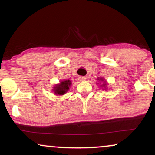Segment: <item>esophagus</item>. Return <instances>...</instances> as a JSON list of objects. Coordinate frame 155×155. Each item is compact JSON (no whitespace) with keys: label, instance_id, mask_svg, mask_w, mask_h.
I'll list each match as a JSON object with an SVG mask.
<instances>
[{"label":"esophagus","instance_id":"1","mask_svg":"<svg viewBox=\"0 0 155 155\" xmlns=\"http://www.w3.org/2000/svg\"><path fill=\"white\" fill-rule=\"evenodd\" d=\"M78 80H79L80 81L83 82V81H85V80H87V78H86V77H80L79 78H78Z\"/></svg>","mask_w":155,"mask_h":155}]
</instances>
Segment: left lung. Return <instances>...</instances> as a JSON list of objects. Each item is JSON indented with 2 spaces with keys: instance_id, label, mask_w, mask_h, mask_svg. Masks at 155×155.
I'll list each match as a JSON object with an SVG mask.
<instances>
[{
  "instance_id": "left-lung-1",
  "label": "left lung",
  "mask_w": 155,
  "mask_h": 155,
  "mask_svg": "<svg viewBox=\"0 0 155 155\" xmlns=\"http://www.w3.org/2000/svg\"><path fill=\"white\" fill-rule=\"evenodd\" d=\"M97 80H102V81L104 80V79H102V78H98V79H97ZM103 87H106V81L104 82V83L103 84Z\"/></svg>"
}]
</instances>
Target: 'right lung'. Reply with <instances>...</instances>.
<instances>
[{
  "mask_svg": "<svg viewBox=\"0 0 155 155\" xmlns=\"http://www.w3.org/2000/svg\"><path fill=\"white\" fill-rule=\"evenodd\" d=\"M71 85V81L70 80H66L61 81L60 84H56L53 90L56 95H63L69 90V87Z\"/></svg>",
  "mask_w": 155,
  "mask_h": 155,
  "instance_id": "add662e5",
  "label": "right lung"
}]
</instances>
